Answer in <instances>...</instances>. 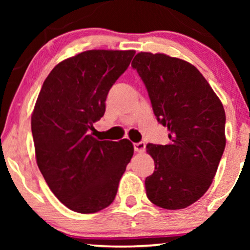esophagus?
I'll list each match as a JSON object with an SVG mask.
<instances>
[{
  "label": "esophagus",
  "instance_id": "esophagus-1",
  "mask_svg": "<svg viewBox=\"0 0 250 250\" xmlns=\"http://www.w3.org/2000/svg\"><path fill=\"white\" fill-rule=\"evenodd\" d=\"M134 150H135L136 152H139V153L145 152V150H146V143H145V142L134 143Z\"/></svg>",
  "mask_w": 250,
  "mask_h": 250
}]
</instances>
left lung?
Here are the masks:
<instances>
[{
    "mask_svg": "<svg viewBox=\"0 0 250 250\" xmlns=\"http://www.w3.org/2000/svg\"><path fill=\"white\" fill-rule=\"evenodd\" d=\"M145 83L157 121L169 131L168 145L146 146L155 172L146 197L165 209H182L204 196L225 148V111L193 64L164 53L140 52L132 61Z\"/></svg>",
    "mask_w": 250,
    "mask_h": 250,
    "instance_id": "8db88e82",
    "label": "left lung"
}]
</instances>
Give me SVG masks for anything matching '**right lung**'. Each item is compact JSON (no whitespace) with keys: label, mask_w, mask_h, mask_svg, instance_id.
I'll return each instance as SVG.
<instances>
[{"label":"right lung","mask_w":250,"mask_h":250,"mask_svg":"<svg viewBox=\"0 0 250 250\" xmlns=\"http://www.w3.org/2000/svg\"><path fill=\"white\" fill-rule=\"evenodd\" d=\"M134 50H90L61 61L44 81L32 115L37 166L58 199L81 214L114 201L134 153L127 139L99 141L95 122Z\"/></svg>","instance_id":"add662e5"}]
</instances>
